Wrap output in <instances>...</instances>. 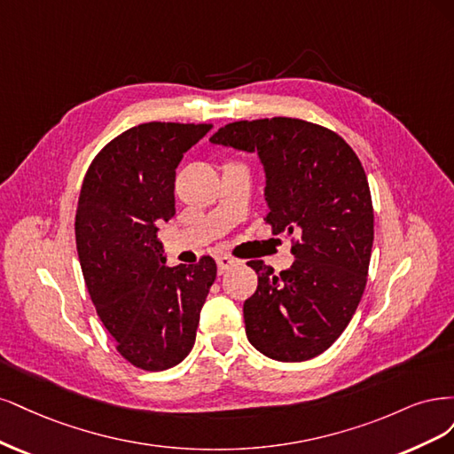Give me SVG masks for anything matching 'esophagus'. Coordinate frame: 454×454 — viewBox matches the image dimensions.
<instances>
[{
    "mask_svg": "<svg viewBox=\"0 0 454 454\" xmlns=\"http://www.w3.org/2000/svg\"><path fill=\"white\" fill-rule=\"evenodd\" d=\"M239 264V262L236 260V258H231V256H218L216 258V266H218V273H226L228 270H231L233 266H238Z\"/></svg>",
    "mask_w": 454,
    "mask_h": 454,
    "instance_id": "obj_1",
    "label": "esophagus"
}]
</instances>
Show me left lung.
<instances>
[{"instance_id": "left-lung-1", "label": "left lung", "mask_w": 454, "mask_h": 454, "mask_svg": "<svg viewBox=\"0 0 454 454\" xmlns=\"http://www.w3.org/2000/svg\"><path fill=\"white\" fill-rule=\"evenodd\" d=\"M209 141L258 153L266 223L294 236L288 270L248 262L258 286L243 303L247 338L268 358L311 360L343 333L368 281L373 206L360 160L335 131L288 116L231 122Z\"/></svg>"}]
</instances>
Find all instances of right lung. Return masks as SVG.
<instances>
[{
	"label": "right lung",
	"mask_w": 454,
	"mask_h": 454,
	"mask_svg": "<svg viewBox=\"0 0 454 454\" xmlns=\"http://www.w3.org/2000/svg\"><path fill=\"white\" fill-rule=\"evenodd\" d=\"M213 124L147 122L101 149L81 186L75 238L86 288L116 350L164 372L196 341L216 264L168 268L156 231L175 215V169Z\"/></svg>",
	"instance_id": "right-lung-1"
}]
</instances>
